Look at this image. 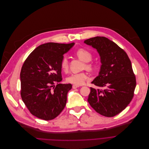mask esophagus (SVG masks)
Returning a JSON list of instances; mask_svg holds the SVG:
<instances>
[{
  "mask_svg": "<svg viewBox=\"0 0 149 149\" xmlns=\"http://www.w3.org/2000/svg\"><path fill=\"white\" fill-rule=\"evenodd\" d=\"M72 87H73V89H75V88H76L79 87V86H77V85H74V84H73Z\"/></svg>",
  "mask_w": 149,
  "mask_h": 149,
  "instance_id": "esophagus-1",
  "label": "esophagus"
}]
</instances>
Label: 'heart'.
I'll return each mask as SVG.
<instances>
[{
	"label": "heart",
	"mask_w": 149,
	"mask_h": 149,
	"mask_svg": "<svg viewBox=\"0 0 149 149\" xmlns=\"http://www.w3.org/2000/svg\"><path fill=\"white\" fill-rule=\"evenodd\" d=\"M75 55L81 61L84 62L83 69H86L88 71H93L95 69V64L91 61L93 58V54L89 50L80 48L75 52ZM61 68L64 72H68L69 70V61L67 57H63L61 62ZM88 79V76L85 72H80L73 73L66 78L68 83L73 84L77 86L83 84Z\"/></svg>",
	"instance_id": "obj_1"
}]
</instances>
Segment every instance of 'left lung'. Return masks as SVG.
<instances>
[{"label": "left lung", "mask_w": 149, "mask_h": 149, "mask_svg": "<svg viewBox=\"0 0 149 149\" xmlns=\"http://www.w3.org/2000/svg\"><path fill=\"white\" fill-rule=\"evenodd\" d=\"M84 42L97 49L102 64L99 76L92 82L102 89L91 87L87 101L97 113L113 117L122 112L134 96L136 80L131 61L123 49L105 37Z\"/></svg>", "instance_id": "obj_1"}]
</instances>
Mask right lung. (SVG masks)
Here are the masks:
<instances>
[{
	"label": "right lung",
	"mask_w": 149,
	"mask_h": 149,
	"mask_svg": "<svg viewBox=\"0 0 149 149\" xmlns=\"http://www.w3.org/2000/svg\"><path fill=\"white\" fill-rule=\"evenodd\" d=\"M73 45L52 42L40 45L22 67V99L31 113L40 119H54L66 106L72 85L58 83L62 80L61 62Z\"/></svg>",
	"instance_id": "obj_1"
}]
</instances>
